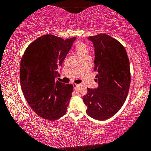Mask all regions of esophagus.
I'll use <instances>...</instances> for the list:
<instances>
[{
    "label": "esophagus",
    "instance_id": "34e87169",
    "mask_svg": "<svg viewBox=\"0 0 151 151\" xmlns=\"http://www.w3.org/2000/svg\"><path fill=\"white\" fill-rule=\"evenodd\" d=\"M73 86H74V88H75V89H76V88L77 87V86H78V84H76V83H73Z\"/></svg>",
    "mask_w": 151,
    "mask_h": 151
}]
</instances>
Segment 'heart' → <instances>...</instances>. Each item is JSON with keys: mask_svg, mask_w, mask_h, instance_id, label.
I'll use <instances>...</instances> for the list:
<instances>
[{"mask_svg": "<svg viewBox=\"0 0 151 151\" xmlns=\"http://www.w3.org/2000/svg\"><path fill=\"white\" fill-rule=\"evenodd\" d=\"M75 52L76 53L81 60H85L86 58H90L89 56V50L87 46L81 42H77L74 47Z\"/></svg>", "mask_w": 151, "mask_h": 151, "instance_id": "1", "label": "heart"}]
</instances>
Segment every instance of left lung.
<instances>
[{
  "label": "left lung",
  "mask_w": 151,
  "mask_h": 151,
  "mask_svg": "<svg viewBox=\"0 0 151 151\" xmlns=\"http://www.w3.org/2000/svg\"><path fill=\"white\" fill-rule=\"evenodd\" d=\"M94 48V68L99 86L87 88L83 100L86 113L104 121L114 116L126 100L131 83V70L127 51L121 42L106 34L89 37Z\"/></svg>",
  "instance_id": "left-lung-1"
}]
</instances>
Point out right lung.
Wrapping results in <instances>:
<instances>
[{
	"mask_svg": "<svg viewBox=\"0 0 151 151\" xmlns=\"http://www.w3.org/2000/svg\"><path fill=\"white\" fill-rule=\"evenodd\" d=\"M76 37L66 40L52 35L30 43L20 61V81L25 99L36 114L55 121L66 112L73 86L55 78Z\"/></svg>",
	"mask_w": 151,
	"mask_h": 151,
	"instance_id": "right-lung-1",
	"label": "right lung"
}]
</instances>
